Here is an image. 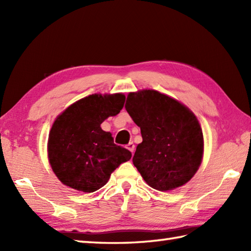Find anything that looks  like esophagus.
<instances>
[{"label": "esophagus", "instance_id": "1", "mask_svg": "<svg viewBox=\"0 0 251 251\" xmlns=\"http://www.w3.org/2000/svg\"><path fill=\"white\" fill-rule=\"evenodd\" d=\"M127 149H128V150L134 154V152H135V145H134V142H129L128 145H127Z\"/></svg>", "mask_w": 251, "mask_h": 251}]
</instances>
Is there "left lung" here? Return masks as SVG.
Instances as JSON below:
<instances>
[{
	"label": "left lung",
	"mask_w": 251,
	"mask_h": 251,
	"mask_svg": "<svg viewBox=\"0 0 251 251\" xmlns=\"http://www.w3.org/2000/svg\"><path fill=\"white\" fill-rule=\"evenodd\" d=\"M125 109L140 127L132 163L151 188L169 191L196 174L204 153L201 125L189 108L153 89L127 96Z\"/></svg>",
	"instance_id": "1"
}]
</instances>
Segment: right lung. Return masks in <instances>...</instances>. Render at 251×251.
Masks as SVG:
<instances>
[{
	"label": "right lung",
	"mask_w": 251,
	"mask_h": 251,
	"mask_svg": "<svg viewBox=\"0 0 251 251\" xmlns=\"http://www.w3.org/2000/svg\"><path fill=\"white\" fill-rule=\"evenodd\" d=\"M125 102L123 94L89 95L62 112L51 126L47 143L52 172L70 188L93 193L108 182L131 152L116 146L111 132L101 123L120 113Z\"/></svg>",
	"instance_id": "right-lung-1"
}]
</instances>
